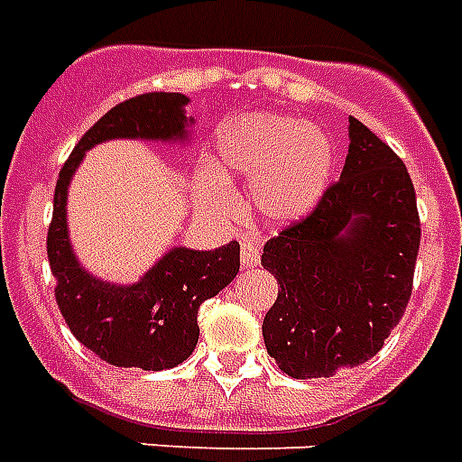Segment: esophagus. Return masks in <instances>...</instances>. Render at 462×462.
Instances as JSON below:
<instances>
[{
	"instance_id": "obj_1",
	"label": "esophagus",
	"mask_w": 462,
	"mask_h": 462,
	"mask_svg": "<svg viewBox=\"0 0 462 462\" xmlns=\"http://www.w3.org/2000/svg\"><path fill=\"white\" fill-rule=\"evenodd\" d=\"M241 263H244V268H255L260 263V248L251 241H245L241 245Z\"/></svg>"
}]
</instances>
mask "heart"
Segmentation results:
<instances>
[{
	"instance_id": "obj_1",
	"label": "heart",
	"mask_w": 462,
	"mask_h": 462,
	"mask_svg": "<svg viewBox=\"0 0 462 462\" xmlns=\"http://www.w3.org/2000/svg\"><path fill=\"white\" fill-rule=\"evenodd\" d=\"M218 148L228 168L253 182L255 207L263 217L277 224L304 217L324 194L334 168L328 136L284 114L228 121ZM197 187L207 204L228 202L226 180L217 170H202Z\"/></svg>"
}]
</instances>
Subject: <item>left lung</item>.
Instances as JSON below:
<instances>
[{
  "label": "left lung",
  "instance_id": "left-lung-1",
  "mask_svg": "<svg viewBox=\"0 0 462 462\" xmlns=\"http://www.w3.org/2000/svg\"><path fill=\"white\" fill-rule=\"evenodd\" d=\"M341 180L263 248L280 284L263 319L265 348L297 380L334 377L383 348L404 317L421 224L397 152L350 116Z\"/></svg>",
  "mask_w": 462,
  "mask_h": 462
}]
</instances>
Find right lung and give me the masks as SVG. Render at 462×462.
<instances>
[{
	"instance_id": "right-lung-1",
	"label": "right lung",
	"mask_w": 462,
	"mask_h": 462,
	"mask_svg": "<svg viewBox=\"0 0 462 462\" xmlns=\"http://www.w3.org/2000/svg\"><path fill=\"white\" fill-rule=\"evenodd\" d=\"M187 102L178 92H148L116 104L79 138L55 185L46 248L58 310L82 346L116 367L168 370L189 358L199 338V307L241 268L236 241L217 251L172 248L141 282L121 287L87 275L72 255L65 202L85 151L109 138H185Z\"/></svg>"
}]
</instances>
